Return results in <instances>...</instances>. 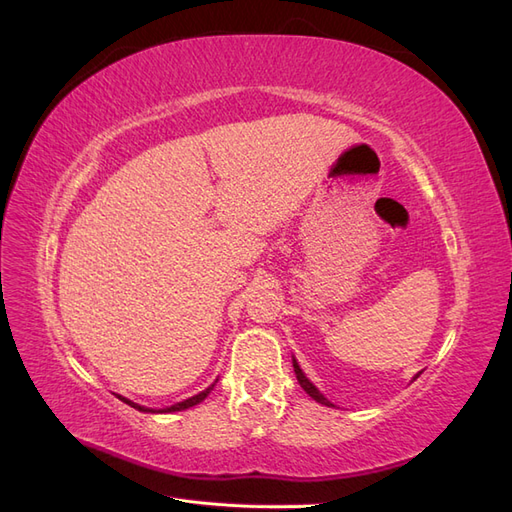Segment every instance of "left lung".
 <instances>
[{"mask_svg":"<svg viewBox=\"0 0 512 512\" xmlns=\"http://www.w3.org/2000/svg\"><path fill=\"white\" fill-rule=\"evenodd\" d=\"M292 367H294V374H297V380H299V384L303 386V391H305L309 397L316 399L318 404H324V406H333L331 401H329L327 397H324V395H322V393L316 389V386H314L312 382H309V380L305 378V374H303V371H301V367H299V363H297V361H292Z\"/></svg>","mask_w":512,"mask_h":512,"instance_id":"1","label":"left lung"}]
</instances>
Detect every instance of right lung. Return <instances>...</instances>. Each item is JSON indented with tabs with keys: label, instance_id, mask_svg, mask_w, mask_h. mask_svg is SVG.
I'll return each instance as SVG.
<instances>
[{
	"label": "right lung",
	"instance_id": "add662e5",
	"mask_svg": "<svg viewBox=\"0 0 512 512\" xmlns=\"http://www.w3.org/2000/svg\"><path fill=\"white\" fill-rule=\"evenodd\" d=\"M213 386H215V382L209 386V389H205L203 393H198V395H194V397H190V399H185V401H181V404H175V406H170V408H164V410H160V412H179V410H185V408H192V406H196V404H200V401H203L211 391H213ZM121 401H126L128 406H132V408H136V410H141V412H153V410H149V408H145V406H138V404H134V401H130V399H126V397H119Z\"/></svg>",
	"mask_w": 512,
	"mask_h": 512
}]
</instances>
